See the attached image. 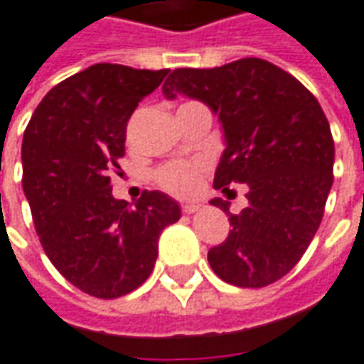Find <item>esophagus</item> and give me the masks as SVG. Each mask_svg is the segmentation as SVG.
<instances>
[{"label":"esophagus","mask_w":364,"mask_h":364,"mask_svg":"<svg viewBox=\"0 0 364 364\" xmlns=\"http://www.w3.org/2000/svg\"><path fill=\"white\" fill-rule=\"evenodd\" d=\"M181 208L185 215H193V213H197V210H199L200 205L199 203H183Z\"/></svg>","instance_id":"esophagus-1"}]
</instances>
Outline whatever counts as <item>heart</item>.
Instances as JSON below:
<instances>
[{"mask_svg":"<svg viewBox=\"0 0 364 364\" xmlns=\"http://www.w3.org/2000/svg\"><path fill=\"white\" fill-rule=\"evenodd\" d=\"M205 161H173L157 169V185L171 195L187 197L199 185L200 173L205 171Z\"/></svg>","mask_w":364,"mask_h":364,"instance_id":"heart-1","label":"heart"}]
</instances>
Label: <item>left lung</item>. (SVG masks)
<instances>
[{
    "mask_svg": "<svg viewBox=\"0 0 364 364\" xmlns=\"http://www.w3.org/2000/svg\"><path fill=\"white\" fill-rule=\"evenodd\" d=\"M164 94L199 100L218 116L225 151L215 189L248 185L240 215L228 210V200H210L232 226L225 242L208 250L210 268L238 288L274 284L314 240L331 191L335 146L321 106L297 78L254 57L217 68H175Z\"/></svg>",
    "mask_w": 364,
    "mask_h": 364,
    "instance_id": "1",
    "label": "left lung"
}]
</instances>
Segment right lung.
I'll list each match as a JSON object with an SVG mask.
<instances>
[{"label":"right lung","mask_w":364,"mask_h":364,"mask_svg":"<svg viewBox=\"0 0 364 364\" xmlns=\"http://www.w3.org/2000/svg\"><path fill=\"white\" fill-rule=\"evenodd\" d=\"M98 63L50 88L23 134V191L53 266L85 294L126 296L154 270L157 240L181 218L179 203L144 191L114 199L106 171L124 156L138 102L167 76Z\"/></svg>","instance_id":"add662e5"}]
</instances>
